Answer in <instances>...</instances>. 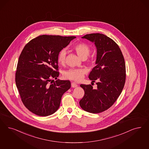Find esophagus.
Segmentation results:
<instances>
[{"label": "esophagus", "mask_w": 149, "mask_h": 149, "mask_svg": "<svg viewBox=\"0 0 149 149\" xmlns=\"http://www.w3.org/2000/svg\"><path fill=\"white\" fill-rule=\"evenodd\" d=\"M71 85H72V87H76L77 86V84L74 82H72V84H71Z\"/></svg>", "instance_id": "1"}]
</instances>
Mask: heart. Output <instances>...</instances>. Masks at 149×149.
Returning a JSON list of instances; mask_svg holds the SVG:
<instances>
[{
	"mask_svg": "<svg viewBox=\"0 0 149 149\" xmlns=\"http://www.w3.org/2000/svg\"><path fill=\"white\" fill-rule=\"evenodd\" d=\"M73 49L77 52V55L82 59L86 58L89 55L91 49L90 46L84 42L77 43L73 47ZM67 52L65 49H62L59 52L57 61L61 65H64L66 61ZM88 62H92L91 60H88ZM86 70L84 69H70L65 71L63 74V77L65 79L74 80L76 81H80L84 77Z\"/></svg>",
	"mask_w": 149,
	"mask_h": 149,
	"instance_id": "obj_1",
	"label": "heart"
}]
</instances>
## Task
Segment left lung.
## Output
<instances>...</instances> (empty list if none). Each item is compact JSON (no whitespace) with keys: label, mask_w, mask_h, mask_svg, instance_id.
<instances>
[{"label":"left lung","mask_w":149,"mask_h":149,"mask_svg":"<svg viewBox=\"0 0 149 149\" xmlns=\"http://www.w3.org/2000/svg\"><path fill=\"white\" fill-rule=\"evenodd\" d=\"M97 47V64L88 77L96 81V89L91 85L81 84L85 93L79 104L85 111L99 113L110 108L123 90L126 79L125 61L118 45L102 33H90L83 36Z\"/></svg>","instance_id":"left-lung-1"}]
</instances>
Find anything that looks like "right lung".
<instances>
[{
	"label": "right lung",
	"mask_w": 149,
	"mask_h": 149,
	"mask_svg": "<svg viewBox=\"0 0 149 149\" xmlns=\"http://www.w3.org/2000/svg\"><path fill=\"white\" fill-rule=\"evenodd\" d=\"M75 36L41 35L29 41L19 58L15 82L24 106L39 116H48L59 107L63 95L71 87L69 80H57V57Z\"/></svg>",
	"instance_id": "right-lung-1"
}]
</instances>
